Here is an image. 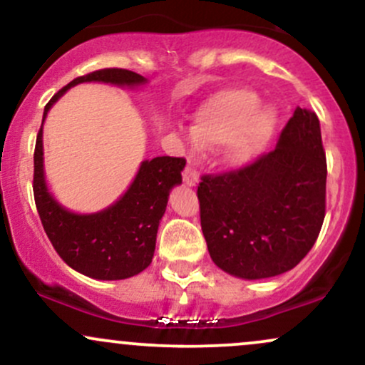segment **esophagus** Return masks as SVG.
Listing matches in <instances>:
<instances>
[{
    "instance_id": "34e87169",
    "label": "esophagus",
    "mask_w": 365,
    "mask_h": 365,
    "mask_svg": "<svg viewBox=\"0 0 365 365\" xmlns=\"http://www.w3.org/2000/svg\"><path fill=\"white\" fill-rule=\"evenodd\" d=\"M183 182L190 187H195L197 183H199V173H197V170L192 168L190 165L183 170Z\"/></svg>"
}]
</instances>
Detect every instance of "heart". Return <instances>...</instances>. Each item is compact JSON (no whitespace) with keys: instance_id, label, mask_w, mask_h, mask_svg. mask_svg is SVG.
Returning <instances> with one entry per match:
<instances>
[{"instance_id":"b5f03b06","label":"heart","mask_w":365,"mask_h":365,"mask_svg":"<svg viewBox=\"0 0 365 365\" xmlns=\"http://www.w3.org/2000/svg\"><path fill=\"white\" fill-rule=\"evenodd\" d=\"M278 115L261 106L257 92L233 87L216 92L195 111L194 130L187 133L192 148H220L228 144L226 159L232 165L252 161L273 137Z\"/></svg>"}]
</instances>
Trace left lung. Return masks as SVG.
Listing matches in <instances>:
<instances>
[{"mask_svg": "<svg viewBox=\"0 0 365 365\" xmlns=\"http://www.w3.org/2000/svg\"><path fill=\"white\" fill-rule=\"evenodd\" d=\"M326 154L316 113L297 108L276 148L238 170L204 175L200 226L217 267L244 279L293 269L326 215Z\"/></svg>", "mask_w": 365, "mask_h": 365, "instance_id": "left-lung-1", "label": "left lung"}]
</instances>
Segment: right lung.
<instances>
[{
    "mask_svg": "<svg viewBox=\"0 0 365 365\" xmlns=\"http://www.w3.org/2000/svg\"><path fill=\"white\" fill-rule=\"evenodd\" d=\"M82 82H104L120 87H137L144 77L125 68L96 70L73 78L46 104L48 111L70 87ZM43 125L34 150V199L44 232L58 255L78 273L94 279H125L139 274L153 261L158 226L168 204L170 190L182 183L185 159L159 156L142 161L128 190L92 215H77L63 207L49 194L44 178Z\"/></svg>",
    "mask_w": 365,
    "mask_h": 365,
    "instance_id": "obj_1",
    "label": "right lung"
}]
</instances>
